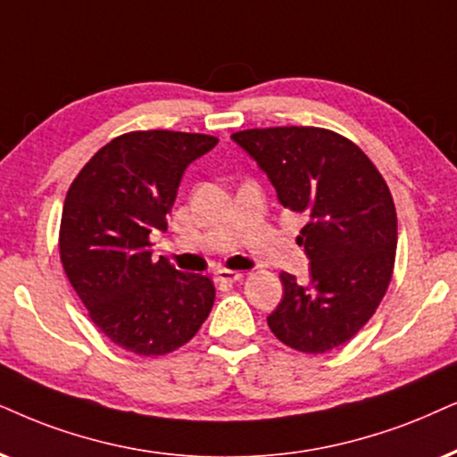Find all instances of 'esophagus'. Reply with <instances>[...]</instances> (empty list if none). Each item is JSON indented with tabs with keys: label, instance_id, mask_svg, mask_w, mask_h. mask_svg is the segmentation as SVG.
<instances>
[{
	"label": "esophagus",
	"instance_id": "1",
	"mask_svg": "<svg viewBox=\"0 0 457 457\" xmlns=\"http://www.w3.org/2000/svg\"><path fill=\"white\" fill-rule=\"evenodd\" d=\"M215 278H217V282H225V285H229V282L240 280L242 274H240V271H236V270H217Z\"/></svg>",
	"mask_w": 457,
	"mask_h": 457
}]
</instances>
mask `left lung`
<instances>
[{
  "label": "left lung",
  "instance_id": "left-lung-1",
  "mask_svg": "<svg viewBox=\"0 0 457 457\" xmlns=\"http://www.w3.org/2000/svg\"><path fill=\"white\" fill-rule=\"evenodd\" d=\"M270 177L280 204L305 219L297 236L310 285L282 271L285 295L268 327L305 354L335 350L367 325L395 271L396 209L384 177L356 143L316 126L234 132Z\"/></svg>",
  "mask_w": 457,
  "mask_h": 457
}]
</instances>
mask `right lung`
Segmentation results:
<instances>
[{
    "label": "right lung",
    "instance_id": "right-lung-1",
    "mask_svg": "<svg viewBox=\"0 0 457 457\" xmlns=\"http://www.w3.org/2000/svg\"><path fill=\"white\" fill-rule=\"evenodd\" d=\"M217 143L198 132H126L92 155L69 186L59 232L62 270L90 320L132 354L181 348L215 303L209 276L154 259L149 236L166 232L183 170Z\"/></svg>",
    "mask_w": 457,
    "mask_h": 457
}]
</instances>
